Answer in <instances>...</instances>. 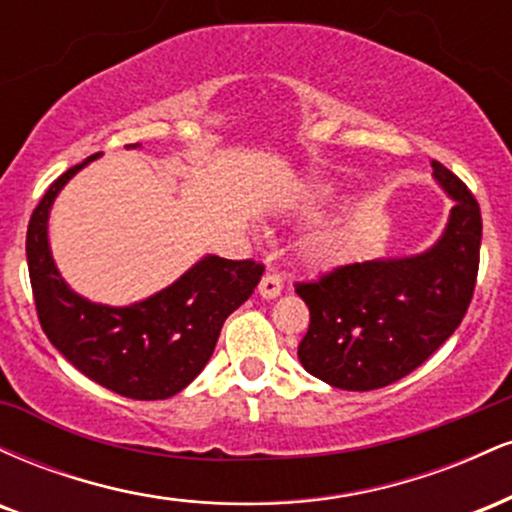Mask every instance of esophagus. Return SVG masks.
<instances>
[{"label": "esophagus", "instance_id": "34e87169", "mask_svg": "<svg viewBox=\"0 0 512 512\" xmlns=\"http://www.w3.org/2000/svg\"><path fill=\"white\" fill-rule=\"evenodd\" d=\"M281 289H284V281H281V276L279 274H274V272H267L262 276V281H260V296L262 298H267V301H272V298H276L281 293Z\"/></svg>", "mask_w": 512, "mask_h": 512}]
</instances>
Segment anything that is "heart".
Returning <instances> with one entry per match:
<instances>
[{"instance_id": "1", "label": "heart", "mask_w": 512, "mask_h": 512, "mask_svg": "<svg viewBox=\"0 0 512 512\" xmlns=\"http://www.w3.org/2000/svg\"><path fill=\"white\" fill-rule=\"evenodd\" d=\"M337 202V192L332 187H315L308 195L293 199L284 204V211L296 219H317L325 214L332 204ZM346 231L342 226H322L310 231L301 243H298V257L315 269H330L344 257L346 252Z\"/></svg>"}]
</instances>
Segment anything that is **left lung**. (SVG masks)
I'll use <instances>...</instances> for the list:
<instances>
[{"instance_id": "obj_1", "label": "left lung", "mask_w": 512, "mask_h": 512, "mask_svg": "<svg viewBox=\"0 0 512 512\" xmlns=\"http://www.w3.org/2000/svg\"><path fill=\"white\" fill-rule=\"evenodd\" d=\"M452 199L431 248L346 264L296 293L310 308L298 361L339 390H378L419 368L460 327L479 269L481 211L467 185L433 161Z\"/></svg>"}]
</instances>
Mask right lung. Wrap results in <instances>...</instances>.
Here are the masks:
<instances>
[{
	"mask_svg": "<svg viewBox=\"0 0 512 512\" xmlns=\"http://www.w3.org/2000/svg\"><path fill=\"white\" fill-rule=\"evenodd\" d=\"M96 158L101 154L88 156L52 182L28 223L26 257L35 310L50 344L93 383L129 399H168L202 373L223 322L252 296L264 267L204 255L173 284L142 301H88L57 269L48 221L64 185Z\"/></svg>",
	"mask_w": 512,
	"mask_h": 512,
	"instance_id": "obj_1",
	"label": "right lung"
}]
</instances>
